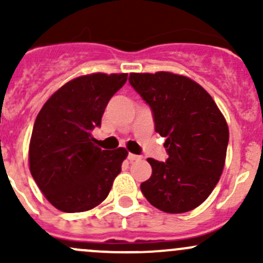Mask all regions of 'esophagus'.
<instances>
[{"mask_svg":"<svg viewBox=\"0 0 263 263\" xmlns=\"http://www.w3.org/2000/svg\"><path fill=\"white\" fill-rule=\"evenodd\" d=\"M127 158H128V160H129V161H136V160H140V159H141L142 156L136 155V154H131V153H129V154H128V156H127Z\"/></svg>","mask_w":263,"mask_h":263,"instance_id":"1","label":"esophagus"}]
</instances>
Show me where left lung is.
I'll use <instances>...</instances> for the list:
<instances>
[{
	"label": "left lung",
	"instance_id": "8db88e82",
	"mask_svg": "<svg viewBox=\"0 0 263 263\" xmlns=\"http://www.w3.org/2000/svg\"><path fill=\"white\" fill-rule=\"evenodd\" d=\"M131 86L153 112L168 159L148 158L151 177L141 192L159 210L182 214L200 206L222 173L229 142L224 116L202 86L171 72L131 73Z\"/></svg>",
	"mask_w": 263,
	"mask_h": 263
}]
</instances>
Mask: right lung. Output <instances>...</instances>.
<instances>
[{
    "label": "right lung",
    "instance_id": "right-lung-1",
    "mask_svg": "<svg viewBox=\"0 0 263 263\" xmlns=\"http://www.w3.org/2000/svg\"><path fill=\"white\" fill-rule=\"evenodd\" d=\"M126 81L127 73L73 79L36 116L29 147L30 173L58 210L82 213L107 198L128 153L95 146L91 131L100 127L108 102Z\"/></svg>",
    "mask_w": 263,
    "mask_h": 263
}]
</instances>
